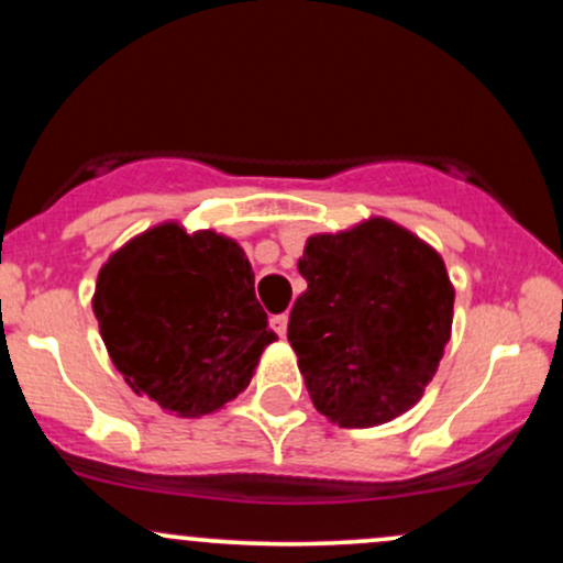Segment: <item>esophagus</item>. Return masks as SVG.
I'll use <instances>...</instances> for the list:
<instances>
[{
  "instance_id": "1",
  "label": "esophagus",
  "mask_w": 563,
  "mask_h": 563,
  "mask_svg": "<svg viewBox=\"0 0 563 563\" xmlns=\"http://www.w3.org/2000/svg\"><path fill=\"white\" fill-rule=\"evenodd\" d=\"M269 325H273V331L277 335H286V331H288V314H275V318L269 320Z\"/></svg>"
}]
</instances>
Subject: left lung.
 Masks as SVG:
<instances>
[{"label":"left lung","instance_id":"left-lung-1","mask_svg":"<svg viewBox=\"0 0 563 563\" xmlns=\"http://www.w3.org/2000/svg\"><path fill=\"white\" fill-rule=\"evenodd\" d=\"M307 290L288 341L309 397L341 429L389 423L423 397L452 333L442 256L384 217L309 235L299 260Z\"/></svg>","mask_w":563,"mask_h":563}]
</instances>
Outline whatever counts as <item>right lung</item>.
Listing matches in <instances>:
<instances>
[{"label": "right lung", "instance_id": "add662e5", "mask_svg": "<svg viewBox=\"0 0 563 563\" xmlns=\"http://www.w3.org/2000/svg\"><path fill=\"white\" fill-rule=\"evenodd\" d=\"M92 309L132 391L179 418L232 402L277 339L238 241L214 230L187 232L174 219L108 256Z\"/></svg>", "mask_w": 563, "mask_h": 563}]
</instances>
